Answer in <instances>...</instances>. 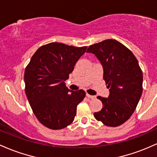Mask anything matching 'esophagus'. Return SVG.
Here are the masks:
<instances>
[{"label": "esophagus", "mask_w": 157, "mask_h": 157, "mask_svg": "<svg viewBox=\"0 0 157 157\" xmlns=\"http://www.w3.org/2000/svg\"><path fill=\"white\" fill-rule=\"evenodd\" d=\"M86 96H87V98H91V99H94V98H96V96H91V95L88 94V93H86Z\"/></svg>", "instance_id": "esophagus-1"}]
</instances>
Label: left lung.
I'll return each instance as SVG.
<instances>
[{
    "label": "left lung",
    "mask_w": 157,
    "mask_h": 157,
    "mask_svg": "<svg viewBox=\"0 0 157 157\" xmlns=\"http://www.w3.org/2000/svg\"><path fill=\"white\" fill-rule=\"evenodd\" d=\"M103 67V78L110 91L107 98L98 96L103 107L94 117L105 125L117 127L128 120L142 93L143 75L138 61L120 42L107 39L88 47Z\"/></svg>",
    "instance_id": "left-lung-1"
}]
</instances>
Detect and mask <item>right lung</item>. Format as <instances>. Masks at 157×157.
Segmentation results:
<instances>
[{
    "label": "right lung",
    "instance_id": "add662e5",
    "mask_svg": "<svg viewBox=\"0 0 157 157\" xmlns=\"http://www.w3.org/2000/svg\"><path fill=\"white\" fill-rule=\"evenodd\" d=\"M87 48L52 42L39 47L26 67V97L38 121L50 129L71 124L85 97L83 90H70L64 82Z\"/></svg>",
    "mask_w": 157,
    "mask_h": 157
}]
</instances>
